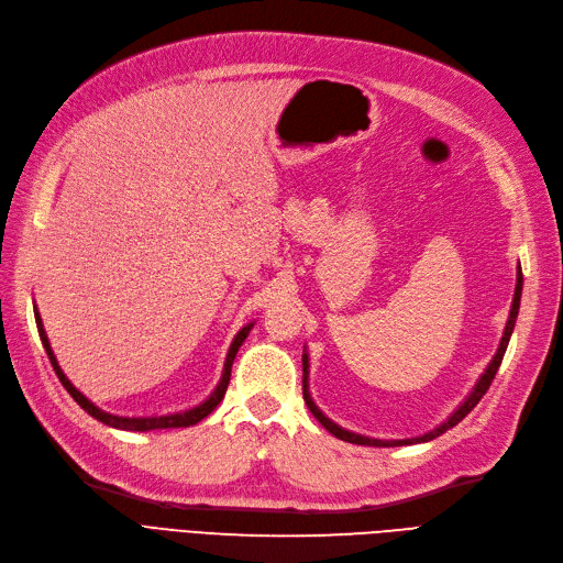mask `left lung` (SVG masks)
<instances>
[{
    "label": "left lung",
    "mask_w": 563,
    "mask_h": 563,
    "mask_svg": "<svg viewBox=\"0 0 563 563\" xmlns=\"http://www.w3.org/2000/svg\"><path fill=\"white\" fill-rule=\"evenodd\" d=\"M521 287H523V276H521V268H517V285H515V297H512V306H510V318H507L505 322V332H503V339L498 343V351L496 355L492 357V362H488V367L484 369V374L477 378V384L473 386V390H470V395L465 397V400L451 411L449 419H444L438 428H432L423 434H419V438H407V440H376V438H367V434H360V432H351L346 428L336 426L332 419H328L320 411V407L313 402L311 397V390H308V353L303 351L301 355V362H303V400H306V407L311 409V413L316 416V419L320 421V426L324 430H330L334 438L343 440V442H351V444H362V446H405V444H421V442H430L434 438H440L442 432H446L449 428H453L456 423H461L465 416L473 411L477 407V402L484 397V393L488 390V386H492V380L500 367L503 362V355L507 351V343H510V336H512V330H515V322H517V313H519V301H521ZM306 349V346H303Z\"/></svg>",
    "instance_id": "1"
}]
</instances>
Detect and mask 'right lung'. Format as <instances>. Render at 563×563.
Segmentation results:
<instances>
[{
	"instance_id": "add662e5",
	"label": "right lung",
	"mask_w": 563,
	"mask_h": 563,
	"mask_svg": "<svg viewBox=\"0 0 563 563\" xmlns=\"http://www.w3.org/2000/svg\"><path fill=\"white\" fill-rule=\"evenodd\" d=\"M34 320H37V330H40V336H42V343H44V349H46V355H48V360H51V365H53V369H56V374H58V378H60V384L65 386V390H67L71 397H75V402H77L84 411H88L90 416H93L96 421H100V423H104V426H110V428H117V430H133V432H150V430H163V428H189V426H196L198 421H203L206 416L212 413V411L217 409V405H220V402L224 400V393H227L229 378H231V365H233V360H235V353H239V349L243 346V341L247 339L250 330L255 328V322H247L245 328L233 336L231 346H229V353H227V360H224V369H222L220 384L214 386V390L206 397V400H203L201 405H196V407L185 409V411L163 413V416H119V413H110V411H104V409L96 407L81 390L75 388V384H71V380L65 376V372L60 369L56 355H53L51 341H48V336H46V330H44V324H42V316H40V311H37V306H34Z\"/></svg>"
}]
</instances>
